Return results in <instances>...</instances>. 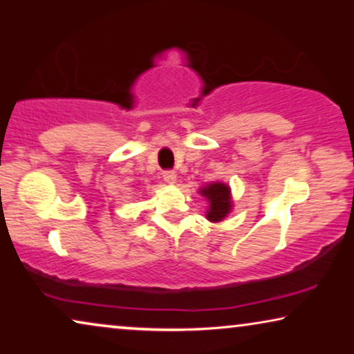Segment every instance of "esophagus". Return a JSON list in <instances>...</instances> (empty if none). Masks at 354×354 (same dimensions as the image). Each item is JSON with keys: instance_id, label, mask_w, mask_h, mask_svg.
I'll list each match as a JSON object with an SVG mask.
<instances>
[{"instance_id": "1", "label": "esophagus", "mask_w": 354, "mask_h": 354, "mask_svg": "<svg viewBox=\"0 0 354 354\" xmlns=\"http://www.w3.org/2000/svg\"><path fill=\"white\" fill-rule=\"evenodd\" d=\"M162 177L167 183H176V180H177V174L174 171H164Z\"/></svg>"}]
</instances>
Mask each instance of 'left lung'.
<instances>
[{"instance_id": "1", "label": "left lung", "mask_w": 354, "mask_h": 354, "mask_svg": "<svg viewBox=\"0 0 354 354\" xmlns=\"http://www.w3.org/2000/svg\"><path fill=\"white\" fill-rule=\"evenodd\" d=\"M201 195L209 201V211H207V219L212 222H219L230 212V188L225 183H211L201 190Z\"/></svg>"}]
</instances>
